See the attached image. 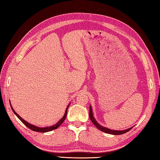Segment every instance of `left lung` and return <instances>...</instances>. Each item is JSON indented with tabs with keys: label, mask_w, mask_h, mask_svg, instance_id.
Wrapping results in <instances>:
<instances>
[{
	"label": "left lung",
	"mask_w": 160,
	"mask_h": 160,
	"mask_svg": "<svg viewBox=\"0 0 160 160\" xmlns=\"http://www.w3.org/2000/svg\"><path fill=\"white\" fill-rule=\"evenodd\" d=\"M89 118L91 119V122H92V123L96 126V127L100 129L101 131L104 132H107V133L108 134H112V135H122V134H124L125 132H127L128 131H129L131 130L132 128H128V129H126V130H123V131H115V130H111V129H109L108 128L106 127H104L102 126H101L100 124H99V123L96 120V119L94 118L93 115V112H92V108H91V107L90 105V107H89Z\"/></svg>",
	"instance_id": "1"
}]
</instances>
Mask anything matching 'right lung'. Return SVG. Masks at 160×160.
<instances>
[{"label": "right lung", "instance_id": "obj_1", "mask_svg": "<svg viewBox=\"0 0 160 160\" xmlns=\"http://www.w3.org/2000/svg\"><path fill=\"white\" fill-rule=\"evenodd\" d=\"M9 103H10V102H9ZM69 105H70V104L67 106V108H66V111H65V112H64V116L62 118V119H60V121L58 122L56 124H54V125H53V126H51V127H42V128H41V127H36V126H34V125H32V124L29 123V122L25 121V120H23V119H22L21 117H20V115H19L18 113H17L14 110H13V108H12L11 104H10V106H11L12 109L13 113H14V114L16 115L17 117H18V118H19V120H20V121H21V122H22V123L26 126V127H28L29 128H30V129H31V130H32V131H33L40 132H49V131H52V130H54V129H56V128H58V127H60V126L62 124V122L64 121V120H65V118H66V117H67V108H68V107H69Z\"/></svg>", "mask_w": 160, "mask_h": 160}]
</instances>
